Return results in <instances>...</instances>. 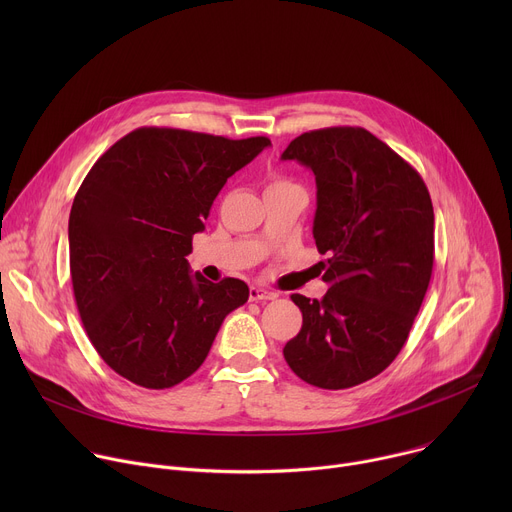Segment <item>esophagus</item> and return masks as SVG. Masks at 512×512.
<instances>
[{"instance_id":"1","label":"esophagus","mask_w":512,"mask_h":512,"mask_svg":"<svg viewBox=\"0 0 512 512\" xmlns=\"http://www.w3.org/2000/svg\"><path fill=\"white\" fill-rule=\"evenodd\" d=\"M277 298V294H273V291H267V289H263V287H251L249 289V300L251 302H263V300H275Z\"/></svg>"}]
</instances>
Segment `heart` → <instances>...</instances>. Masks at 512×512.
<instances>
[{
    "label": "heart",
    "instance_id": "b5f03b06",
    "mask_svg": "<svg viewBox=\"0 0 512 512\" xmlns=\"http://www.w3.org/2000/svg\"><path fill=\"white\" fill-rule=\"evenodd\" d=\"M275 184H283V182H275Z\"/></svg>",
    "mask_w": 512,
    "mask_h": 512
}]
</instances>
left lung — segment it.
<instances>
[{
    "mask_svg": "<svg viewBox=\"0 0 512 512\" xmlns=\"http://www.w3.org/2000/svg\"><path fill=\"white\" fill-rule=\"evenodd\" d=\"M281 160L316 176L314 239L322 255V300L291 296L302 330L283 356L320 389L356 387L401 352L433 269V206L419 172L362 127L302 133Z\"/></svg>",
    "mask_w": 512,
    "mask_h": 512,
    "instance_id": "obj_1",
    "label": "left lung"
}]
</instances>
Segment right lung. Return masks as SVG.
<instances>
[{
    "label": "right lung",
    "instance_id": "obj_1",
    "mask_svg": "<svg viewBox=\"0 0 512 512\" xmlns=\"http://www.w3.org/2000/svg\"><path fill=\"white\" fill-rule=\"evenodd\" d=\"M271 141L174 127L121 137L83 180L68 218L70 277L83 326L123 379L170 389L204 362L245 281L190 273L192 237L237 170Z\"/></svg>",
    "mask_w": 512,
    "mask_h": 512
}]
</instances>
